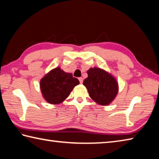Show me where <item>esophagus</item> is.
<instances>
[{"label": "esophagus", "mask_w": 159, "mask_h": 159, "mask_svg": "<svg viewBox=\"0 0 159 159\" xmlns=\"http://www.w3.org/2000/svg\"><path fill=\"white\" fill-rule=\"evenodd\" d=\"M79 81H80V83H81V84H82V82H83V78H82V77H79Z\"/></svg>", "instance_id": "obj_1"}]
</instances>
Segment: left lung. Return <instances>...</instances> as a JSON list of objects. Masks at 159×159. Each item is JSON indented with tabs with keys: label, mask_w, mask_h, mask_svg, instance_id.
Segmentation results:
<instances>
[{
	"label": "left lung",
	"mask_w": 159,
	"mask_h": 159,
	"mask_svg": "<svg viewBox=\"0 0 159 159\" xmlns=\"http://www.w3.org/2000/svg\"><path fill=\"white\" fill-rule=\"evenodd\" d=\"M83 82L91 98L101 105H108L116 98L119 85L116 78L103 69L91 68Z\"/></svg>",
	"instance_id": "1"
}]
</instances>
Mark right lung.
I'll use <instances>...</instances> for the list:
<instances>
[{"mask_svg":"<svg viewBox=\"0 0 159 159\" xmlns=\"http://www.w3.org/2000/svg\"><path fill=\"white\" fill-rule=\"evenodd\" d=\"M79 84V80L72 77V73L64 72L57 67L42 78L40 87L44 99L54 105L65 101L75 86Z\"/></svg>","mask_w":159,"mask_h":159,"instance_id":"right-lung-1","label":"right lung"}]
</instances>
